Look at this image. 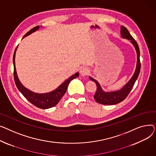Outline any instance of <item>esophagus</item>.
Instances as JSON below:
<instances>
[{
  "label": "esophagus",
  "mask_w": 156,
  "mask_h": 156,
  "mask_svg": "<svg viewBox=\"0 0 156 156\" xmlns=\"http://www.w3.org/2000/svg\"><path fill=\"white\" fill-rule=\"evenodd\" d=\"M89 72H90L89 69L87 67H82L80 70V73L82 76H86L88 75L89 74Z\"/></svg>",
  "instance_id": "esophagus-1"
}]
</instances>
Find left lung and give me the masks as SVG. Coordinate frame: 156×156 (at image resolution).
Segmentation results:
<instances>
[{"label": "left lung", "mask_w": 156, "mask_h": 156, "mask_svg": "<svg viewBox=\"0 0 156 156\" xmlns=\"http://www.w3.org/2000/svg\"><path fill=\"white\" fill-rule=\"evenodd\" d=\"M121 36L122 37L125 39H128L130 40V42L133 44L134 47L136 50V54H137V62H136V67L135 71V73L131 79L127 82L124 87L119 90L113 91V92H104L103 89L101 87L99 84L97 80L94 79L93 78L89 77V79L94 81L96 86L97 89L94 96V98L96 102L101 104V105H113L117 103H120L127 97L129 95L130 92L131 91L132 87L134 86L135 82L137 79L139 75V73L140 71V50L138 44L136 43V41L134 38L131 36L129 31L123 26H121Z\"/></svg>", "instance_id": "left-lung-1"}]
</instances>
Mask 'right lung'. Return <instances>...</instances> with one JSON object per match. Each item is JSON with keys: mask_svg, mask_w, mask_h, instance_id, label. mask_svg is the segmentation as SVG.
<instances>
[{"mask_svg": "<svg viewBox=\"0 0 156 156\" xmlns=\"http://www.w3.org/2000/svg\"><path fill=\"white\" fill-rule=\"evenodd\" d=\"M38 29H39V26L33 27V29L29 31L24 36V37L28 36L29 34L36 31V30H38ZM16 50H17V48L14 51V53L13 55V64H14V81L17 89H19V90L26 98L27 100H28L31 104H33V105L39 108L48 109L57 105L58 103L60 101V99L66 93V90L67 89V87L70 83V82L72 79L77 77L79 76V73L77 72L75 74L70 77L65 82H63V83L58 87H57L55 90L52 91V92H50L48 93H44V94H38V93H33L32 91L30 90L29 89H27L25 87H24V86L21 83V82L20 81L19 79L17 77L16 70V66H15V55H16Z\"/></svg>", "mask_w": 156, "mask_h": 156, "instance_id": "right-lung-1", "label": "right lung"}]
</instances>
